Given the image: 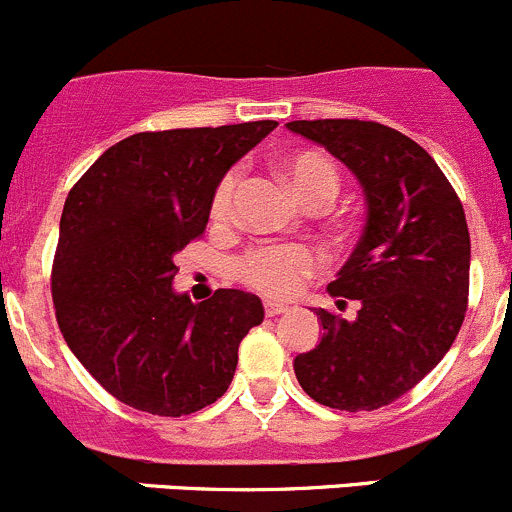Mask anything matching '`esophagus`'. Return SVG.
Listing matches in <instances>:
<instances>
[{"label": "esophagus", "mask_w": 512, "mask_h": 512, "mask_svg": "<svg viewBox=\"0 0 512 512\" xmlns=\"http://www.w3.org/2000/svg\"><path fill=\"white\" fill-rule=\"evenodd\" d=\"M264 311H266V316H281L289 311V306L279 304V301H264Z\"/></svg>", "instance_id": "1"}]
</instances>
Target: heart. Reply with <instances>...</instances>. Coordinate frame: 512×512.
I'll return each instance as SVG.
<instances>
[{
    "instance_id": "obj_1",
    "label": "heart",
    "mask_w": 512,
    "mask_h": 512,
    "mask_svg": "<svg viewBox=\"0 0 512 512\" xmlns=\"http://www.w3.org/2000/svg\"><path fill=\"white\" fill-rule=\"evenodd\" d=\"M281 173L289 183L291 193L306 208H321L332 203L342 186L337 163L316 150H301L281 160ZM241 175L238 170H228L218 180L211 198V221L228 223L233 218V201H236ZM321 261L304 243H286V246H259L251 248L233 264V274L251 289L266 296H291L301 289L306 279L319 271Z\"/></svg>"
}]
</instances>
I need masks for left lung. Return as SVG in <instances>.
<instances>
[{
	"label": "left lung",
	"mask_w": 512,
	"mask_h": 512,
	"mask_svg": "<svg viewBox=\"0 0 512 512\" xmlns=\"http://www.w3.org/2000/svg\"><path fill=\"white\" fill-rule=\"evenodd\" d=\"M367 196L362 238L329 284L339 309H319L324 337L294 359L301 389L344 412L379 410L440 364L470 294V233L455 188L422 145L374 120H294Z\"/></svg>",
	"instance_id": "left-lung-1"
}]
</instances>
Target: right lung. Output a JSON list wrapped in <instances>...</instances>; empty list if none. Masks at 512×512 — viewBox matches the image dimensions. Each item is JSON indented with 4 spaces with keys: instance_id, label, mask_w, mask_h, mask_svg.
I'll use <instances>...</instances> for the list:
<instances>
[{
    "instance_id": "right-lung-1",
    "label": "right lung",
    "mask_w": 512,
    "mask_h": 512,
    "mask_svg": "<svg viewBox=\"0 0 512 512\" xmlns=\"http://www.w3.org/2000/svg\"><path fill=\"white\" fill-rule=\"evenodd\" d=\"M279 123L138 133L72 186L52 261L60 332L123 405L180 417L231 384L238 344L264 321L259 296L175 294V253L203 236L218 180Z\"/></svg>"
}]
</instances>
